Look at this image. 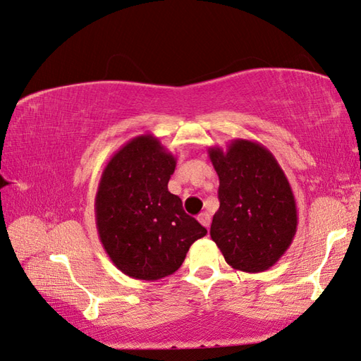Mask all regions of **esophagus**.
Here are the masks:
<instances>
[{
    "instance_id": "esophagus-1",
    "label": "esophagus",
    "mask_w": 361,
    "mask_h": 361,
    "mask_svg": "<svg viewBox=\"0 0 361 361\" xmlns=\"http://www.w3.org/2000/svg\"><path fill=\"white\" fill-rule=\"evenodd\" d=\"M198 221H200V224L208 229L209 228V225H211V217H209V214L208 212H202L200 216H198Z\"/></svg>"
}]
</instances>
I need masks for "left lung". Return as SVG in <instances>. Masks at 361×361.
Masks as SVG:
<instances>
[{
  "label": "left lung",
  "mask_w": 361,
  "mask_h": 361,
  "mask_svg": "<svg viewBox=\"0 0 361 361\" xmlns=\"http://www.w3.org/2000/svg\"><path fill=\"white\" fill-rule=\"evenodd\" d=\"M208 155L220 181L211 239L235 270H268L296 234L298 209L288 178L257 141L237 137L226 150L211 145Z\"/></svg>",
  "instance_id": "left-lung-1"
}]
</instances>
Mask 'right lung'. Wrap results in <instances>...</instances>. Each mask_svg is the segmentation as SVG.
<instances>
[{
    "instance_id": "1",
    "label": "right lung",
    "mask_w": 361,
    "mask_h": 361,
    "mask_svg": "<svg viewBox=\"0 0 361 361\" xmlns=\"http://www.w3.org/2000/svg\"><path fill=\"white\" fill-rule=\"evenodd\" d=\"M176 158L157 136L140 135L114 153L94 198L97 234L114 267L128 278L158 281L185 262L206 228L188 216L167 183Z\"/></svg>"
}]
</instances>
